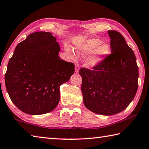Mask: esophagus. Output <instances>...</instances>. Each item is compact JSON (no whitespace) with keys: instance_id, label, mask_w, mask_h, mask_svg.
<instances>
[{"instance_id":"1","label":"esophagus","mask_w":149,"mask_h":149,"mask_svg":"<svg viewBox=\"0 0 149 149\" xmlns=\"http://www.w3.org/2000/svg\"><path fill=\"white\" fill-rule=\"evenodd\" d=\"M79 69H80V67L79 66V64H75V72L76 73H78L79 71Z\"/></svg>"}]
</instances>
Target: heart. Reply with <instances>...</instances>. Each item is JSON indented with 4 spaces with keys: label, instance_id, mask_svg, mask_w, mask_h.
I'll return each mask as SVG.
<instances>
[{
    "label": "heart",
    "instance_id": "1",
    "mask_svg": "<svg viewBox=\"0 0 149 149\" xmlns=\"http://www.w3.org/2000/svg\"><path fill=\"white\" fill-rule=\"evenodd\" d=\"M74 48L77 53L81 55L90 53L86 58V65L88 67H96L102 63L110 52V47L106 43H103L102 40L98 38H88L77 42ZM66 51L71 56H73L72 51L68 47Z\"/></svg>",
    "mask_w": 149,
    "mask_h": 149
}]
</instances>
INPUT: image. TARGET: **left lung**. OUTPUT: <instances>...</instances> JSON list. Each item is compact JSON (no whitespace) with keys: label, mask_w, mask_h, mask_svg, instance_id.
<instances>
[{"label":"left lung","mask_w":149,"mask_h":149,"mask_svg":"<svg viewBox=\"0 0 149 149\" xmlns=\"http://www.w3.org/2000/svg\"><path fill=\"white\" fill-rule=\"evenodd\" d=\"M111 54L93 70L80 69L85 107L92 112L113 115L133 100L138 88L139 70L133 50L119 32L108 31Z\"/></svg>","instance_id":"1"}]
</instances>
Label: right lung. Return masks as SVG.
Returning a JSON list of instances; mask_svg holds the SVG:
<instances>
[{"instance_id": "right-lung-1", "label": "right lung", "mask_w": 149, "mask_h": 149, "mask_svg": "<svg viewBox=\"0 0 149 149\" xmlns=\"http://www.w3.org/2000/svg\"><path fill=\"white\" fill-rule=\"evenodd\" d=\"M52 33L36 32L16 46L5 74L11 100L26 114H45L57 106L60 86L74 74V64L58 56Z\"/></svg>"}]
</instances>
